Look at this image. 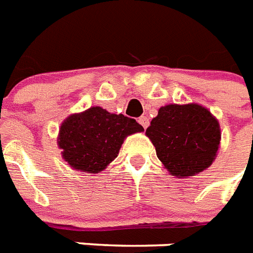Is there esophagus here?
<instances>
[{
	"mask_svg": "<svg viewBox=\"0 0 253 253\" xmlns=\"http://www.w3.org/2000/svg\"><path fill=\"white\" fill-rule=\"evenodd\" d=\"M138 123L143 126V129H146L149 126V117L146 116H141L138 119Z\"/></svg>",
	"mask_w": 253,
	"mask_h": 253,
	"instance_id": "obj_1",
	"label": "esophagus"
}]
</instances>
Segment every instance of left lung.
<instances>
[{"label": "left lung", "mask_w": 253, "mask_h": 253, "mask_svg": "<svg viewBox=\"0 0 253 253\" xmlns=\"http://www.w3.org/2000/svg\"><path fill=\"white\" fill-rule=\"evenodd\" d=\"M146 136L157 157L175 177H191L209 169L221 143V126L197 103L167 104L151 120Z\"/></svg>", "instance_id": "left-lung-1"}]
</instances>
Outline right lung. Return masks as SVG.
Wrapping results in <instances>:
<instances>
[{
    "instance_id": "obj_1",
    "label": "right lung",
    "mask_w": 253,
    "mask_h": 253,
    "mask_svg": "<svg viewBox=\"0 0 253 253\" xmlns=\"http://www.w3.org/2000/svg\"><path fill=\"white\" fill-rule=\"evenodd\" d=\"M143 132L134 119L102 107L73 114L62 121L57 137L64 161L77 171L98 173L119 155L124 139Z\"/></svg>"
}]
</instances>
